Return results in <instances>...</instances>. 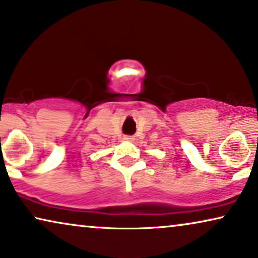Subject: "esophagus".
Instances as JSON below:
<instances>
[{
    "instance_id": "34e87169",
    "label": "esophagus",
    "mask_w": 258,
    "mask_h": 258,
    "mask_svg": "<svg viewBox=\"0 0 258 258\" xmlns=\"http://www.w3.org/2000/svg\"><path fill=\"white\" fill-rule=\"evenodd\" d=\"M123 140L128 141V142H133V141L135 140V139H134V136H129V135H126V136H124V139H123Z\"/></svg>"
}]
</instances>
